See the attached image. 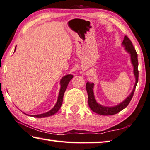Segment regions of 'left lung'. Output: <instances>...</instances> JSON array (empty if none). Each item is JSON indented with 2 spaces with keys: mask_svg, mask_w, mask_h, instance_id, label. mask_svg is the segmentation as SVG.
<instances>
[{
  "mask_svg": "<svg viewBox=\"0 0 150 150\" xmlns=\"http://www.w3.org/2000/svg\"><path fill=\"white\" fill-rule=\"evenodd\" d=\"M123 45L126 46V50L127 52H129L131 54V60L132 64L134 66V72L135 77H136V84H135L134 90L131 94L127 97L126 100L121 104L116 105L114 107H104L102 106L100 104L96 101L94 92H93V88H94V83L87 82L86 88L88 92V105L93 112H94L96 114L100 115H103V116H111V115L116 114L117 113L122 111V110L124 109L127 106L129 103L130 102L131 100L133 97L135 89H136V85L138 82V76H139V72H138V60H137V54L136 50L133 46L132 41L129 40V38L127 36H124V39L123 40Z\"/></svg>",
  "mask_w": 150,
  "mask_h": 150,
  "instance_id": "1",
  "label": "left lung"
}]
</instances>
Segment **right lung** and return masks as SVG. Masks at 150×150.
<instances>
[{"instance_id":"right-lung-1","label":"right lung","mask_w":150,"mask_h":150,"mask_svg":"<svg viewBox=\"0 0 150 150\" xmlns=\"http://www.w3.org/2000/svg\"><path fill=\"white\" fill-rule=\"evenodd\" d=\"M15 50H16V47H15ZM72 78H73V76L72 74H68V75L65 76H64L62 78V80H61V81H60L61 88H60V92H59V96H58L57 102H56L55 106L54 107L52 110H50V111L48 112L45 113V114L33 115L32 116L34 117H39V118H40V117H45L52 116V115L56 114V113L58 111L59 109L60 108L61 105H62L64 94L66 89V88H67L68 84H69L70 81L71 80V79H72Z\"/></svg>"}]
</instances>
